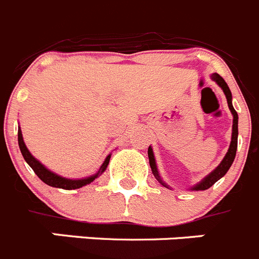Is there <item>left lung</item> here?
<instances>
[{"instance_id":"1","label":"left lung","mask_w":259,"mask_h":259,"mask_svg":"<svg viewBox=\"0 0 259 259\" xmlns=\"http://www.w3.org/2000/svg\"><path fill=\"white\" fill-rule=\"evenodd\" d=\"M210 78H212V79L214 80L215 83H217L218 86L224 90L225 95H226L227 104H229V109L231 110L232 117H234V120H232V135H231V142H230L229 150H227L226 155H225V158L222 159V162L220 163V165H218V167L215 168L214 170H212V172H210L209 175L205 177V179L201 180L199 184H196L195 186L191 187V190H196V191H199V190L209 189V187L213 186V185H214L215 182L218 181V180L222 179V177L226 175L227 170H229L230 167H231L232 162H234L235 155H236V149H238V134H239V131H238V119H239V117H238V113H236V110H235L234 106H232L231 91H230L229 86H227V83L225 82V79L220 74L214 73V74L210 75ZM148 155H149V163H150L151 170H153V175L155 176V179L158 180V181L160 182L163 186L168 187V185L165 184V182L163 181L162 179H160V176H159L158 168H156V163H155V158H154V153H153V149H151V146H149Z\"/></svg>"}]
</instances>
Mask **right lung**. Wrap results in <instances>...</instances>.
I'll return each mask as SVG.
<instances>
[{
  "mask_svg": "<svg viewBox=\"0 0 259 259\" xmlns=\"http://www.w3.org/2000/svg\"><path fill=\"white\" fill-rule=\"evenodd\" d=\"M18 142H19V148H20L21 154H23V156H24L25 159V162L30 165V168L34 170L35 175H37V176L39 177L45 184L49 185V186L59 187V189H64V190H75L91 184L95 179H97L100 175H103V172L106 169V167H108L109 160H110V156H111V154H109V155L106 156V159L104 160L103 164H101L100 169L97 170V173L92 175V176L86 177V179H80V180H70V179H65V177H61L59 176V175H56V173L51 172V170L47 169L42 163L38 162L37 159L30 154V151L28 150L27 146H25L24 140H23V135H21L20 127H19L18 130Z\"/></svg>",
  "mask_w": 259,
  "mask_h": 259,
  "instance_id": "1",
  "label": "right lung"
}]
</instances>
